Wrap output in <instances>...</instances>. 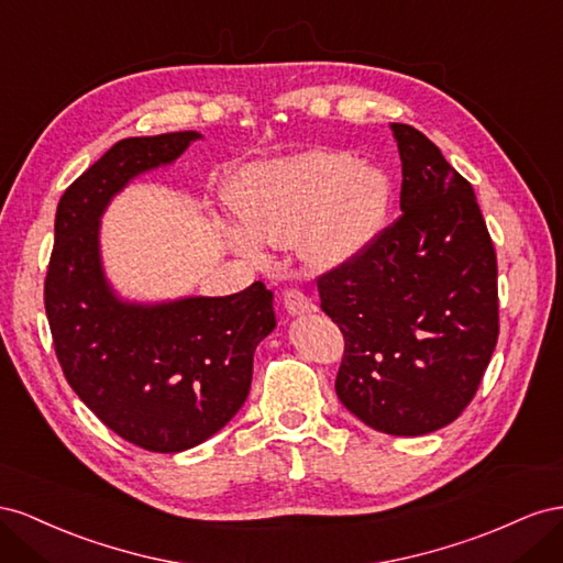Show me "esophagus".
<instances>
[{"label":"esophagus","instance_id":"1","mask_svg":"<svg viewBox=\"0 0 563 563\" xmlns=\"http://www.w3.org/2000/svg\"><path fill=\"white\" fill-rule=\"evenodd\" d=\"M283 303H285V311L290 313V316H307V313L316 311V303L311 301V297H307V295L299 292V290L285 292Z\"/></svg>","mask_w":563,"mask_h":563}]
</instances>
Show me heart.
I'll list each match as a JSON object with an SVG mask.
<instances>
[{"label": "heart", "instance_id": "b5f03b06", "mask_svg": "<svg viewBox=\"0 0 563 563\" xmlns=\"http://www.w3.org/2000/svg\"><path fill=\"white\" fill-rule=\"evenodd\" d=\"M391 179L349 151L309 148L254 163L238 174L229 243L260 256L262 243L295 245L303 262L332 268L373 243L391 207Z\"/></svg>", "mask_w": 563, "mask_h": 563}]
</instances>
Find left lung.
Wrapping results in <instances>:
<instances>
[{
  "instance_id": "left-lung-1",
  "label": "left lung",
  "mask_w": 563,
  "mask_h": 563,
  "mask_svg": "<svg viewBox=\"0 0 563 563\" xmlns=\"http://www.w3.org/2000/svg\"><path fill=\"white\" fill-rule=\"evenodd\" d=\"M400 214L318 278L344 332L334 391L358 420L422 437L470 406L497 342V262L472 184L410 124L391 122Z\"/></svg>"
}]
</instances>
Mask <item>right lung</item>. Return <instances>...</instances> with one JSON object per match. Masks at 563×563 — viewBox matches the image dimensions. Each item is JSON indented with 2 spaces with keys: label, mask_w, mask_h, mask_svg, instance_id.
<instances>
[{
  "label": "right lung",
  "mask_w": 563,
  "mask_h": 563,
  "mask_svg": "<svg viewBox=\"0 0 563 563\" xmlns=\"http://www.w3.org/2000/svg\"><path fill=\"white\" fill-rule=\"evenodd\" d=\"M198 132L122 139L63 192L44 307L73 391L151 453H181L227 427L252 384L254 349L276 328L264 283L229 297L130 301L101 260V217L136 176L172 165Z\"/></svg>",
  "instance_id": "right-lung-1"
}]
</instances>
